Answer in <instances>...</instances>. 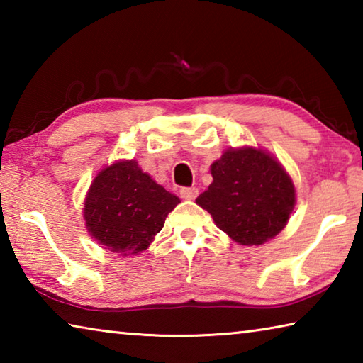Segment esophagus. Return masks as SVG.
<instances>
[{
	"mask_svg": "<svg viewBox=\"0 0 363 363\" xmlns=\"http://www.w3.org/2000/svg\"><path fill=\"white\" fill-rule=\"evenodd\" d=\"M181 199L184 200H194L196 195H199V189L196 187H182L181 189Z\"/></svg>",
	"mask_w": 363,
	"mask_h": 363,
	"instance_id": "1",
	"label": "esophagus"
}]
</instances>
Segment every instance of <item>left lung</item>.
I'll use <instances>...</instances> for the list:
<instances>
[{
	"instance_id": "8db88e82",
	"label": "left lung",
	"mask_w": 363,
	"mask_h": 363,
	"mask_svg": "<svg viewBox=\"0 0 363 363\" xmlns=\"http://www.w3.org/2000/svg\"><path fill=\"white\" fill-rule=\"evenodd\" d=\"M213 182L196 196L220 230L245 247L262 245L285 229L296 189L281 163L261 147L227 149L211 163Z\"/></svg>"
}]
</instances>
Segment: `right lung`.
<instances>
[{"mask_svg": "<svg viewBox=\"0 0 363 363\" xmlns=\"http://www.w3.org/2000/svg\"><path fill=\"white\" fill-rule=\"evenodd\" d=\"M177 203L179 196L144 173L136 160H118L102 168L91 182L83 219L96 242L130 257L150 247Z\"/></svg>", "mask_w": 363, "mask_h": 363, "instance_id": "obj_1", "label": "right lung"}]
</instances>
